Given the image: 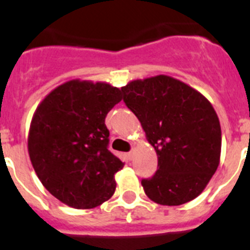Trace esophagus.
<instances>
[{
  "label": "esophagus",
  "mask_w": 250,
  "mask_h": 250,
  "mask_svg": "<svg viewBox=\"0 0 250 250\" xmlns=\"http://www.w3.org/2000/svg\"><path fill=\"white\" fill-rule=\"evenodd\" d=\"M134 153H135V149H131V150L129 151V157H133Z\"/></svg>",
  "instance_id": "1"
}]
</instances>
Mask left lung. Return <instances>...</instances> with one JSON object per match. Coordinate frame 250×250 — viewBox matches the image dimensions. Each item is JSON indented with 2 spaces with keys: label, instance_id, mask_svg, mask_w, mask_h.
Segmentation results:
<instances>
[{
  "label": "left lung",
  "instance_id": "1",
  "mask_svg": "<svg viewBox=\"0 0 250 250\" xmlns=\"http://www.w3.org/2000/svg\"><path fill=\"white\" fill-rule=\"evenodd\" d=\"M158 155V169L142 186L151 201L178 206L197 197L220 163L221 127L211 102L173 77L134 80L121 87Z\"/></svg>",
  "mask_w": 250,
  "mask_h": 250
}]
</instances>
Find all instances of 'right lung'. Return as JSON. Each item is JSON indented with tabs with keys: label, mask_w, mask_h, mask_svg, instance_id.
<instances>
[{
	"label": "right lung",
	"mask_w": 250,
	"mask_h": 250,
	"mask_svg": "<svg viewBox=\"0 0 250 250\" xmlns=\"http://www.w3.org/2000/svg\"><path fill=\"white\" fill-rule=\"evenodd\" d=\"M123 100L106 82L72 80L54 88L36 107L27 151L36 176L55 198L73 208H93L110 200L124 163L107 149L104 119Z\"/></svg>",
	"instance_id": "add662e5"
}]
</instances>
